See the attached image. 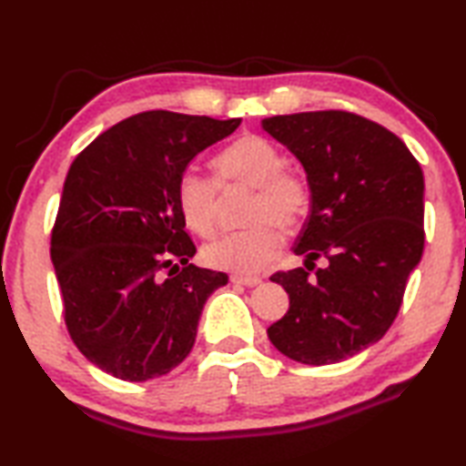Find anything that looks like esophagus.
<instances>
[{
  "instance_id": "esophagus-1",
  "label": "esophagus",
  "mask_w": 466,
  "mask_h": 466,
  "mask_svg": "<svg viewBox=\"0 0 466 466\" xmlns=\"http://www.w3.org/2000/svg\"><path fill=\"white\" fill-rule=\"evenodd\" d=\"M230 281L232 283H240V286L252 288V286H258V283H261V278H255V275H238V273H234V275H230Z\"/></svg>"
}]
</instances>
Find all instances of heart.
Segmentation results:
<instances>
[{
	"instance_id": "heart-1",
	"label": "heart",
	"mask_w": 466,
	"mask_h": 466,
	"mask_svg": "<svg viewBox=\"0 0 466 466\" xmlns=\"http://www.w3.org/2000/svg\"><path fill=\"white\" fill-rule=\"evenodd\" d=\"M269 139L242 136L214 157L218 180L185 168L177 180V201L187 228L199 236L216 230L219 187H248V228L222 234L201 250L214 269L252 275L263 271L281 250L283 232H296L309 216L312 188L304 172L283 164Z\"/></svg>"
}]
</instances>
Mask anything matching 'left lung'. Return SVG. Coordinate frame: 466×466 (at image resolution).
Masks as SVG:
<instances>
[{
	"label": "left lung",
	"mask_w": 466,
	"mask_h": 466,
	"mask_svg": "<svg viewBox=\"0 0 466 466\" xmlns=\"http://www.w3.org/2000/svg\"><path fill=\"white\" fill-rule=\"evenodd\" d=\"M261 125L302 162L312 188L294 247L306 269L271 275L289 309L267 335L289 360L337 364L382 339L397 319L423 252V172L394 133L347 110L278 115ZM320 256L329 265L312 280L308 271Z\"/></svg>",
	"instance_id": "obj_1"
}]
</instances>
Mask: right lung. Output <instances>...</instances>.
<instances>
[{"instance_id": "1", "label": "right lung", "mask_w": 466, "mask_h": 466, "mask_svg": "<svg viewBox=\"0 0 466 466\" xmlns=\"http://www.w3.org/2000/svg\"><path fill=\"white\" fill-rule=\"evenodd\" d=\"M238 125L146 110L100 133L69 167L51 261L67 333L102 372L146 382L191 351L205 299L228 275L188 263L197 248L185 232L177 180Z\"/></svg>"}]
</instances>
